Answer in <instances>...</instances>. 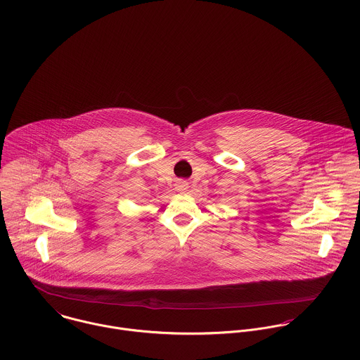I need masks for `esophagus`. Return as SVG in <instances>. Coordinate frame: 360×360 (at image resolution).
Returning <instances> with one entry per match:
<instances>
[{"instance_id": "34e87169", "label": "esophagus", "mask_w": 360, "mask_h": 360, "mask_svg": "<svg viewBox=\"0 0 360 360\" xmlns=\"http://www.w3.org/2000/svg\"><path fill=\"white\" fill-rule=\"evenodd\" d=\"M187 188H188V186H187L186 181H177V184H176L177 191H186Z\"/></svg>"}]
</instances>
